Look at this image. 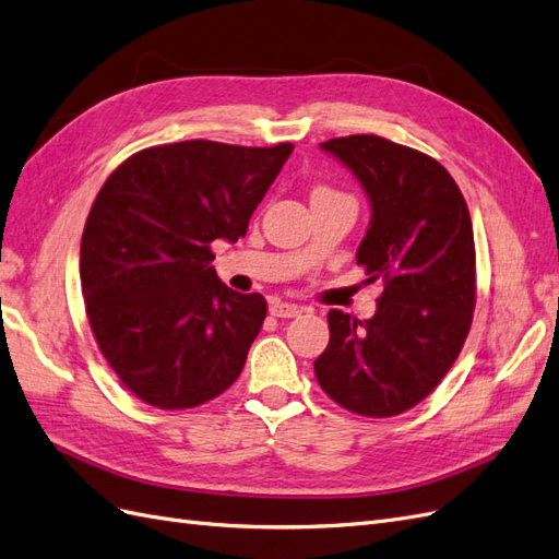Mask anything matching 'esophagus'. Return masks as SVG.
<instances>
[{"instance_id": "34e87169", "label": "esophagus", "mask_w": 559, "mask_h": 559, "mask_svg": "<svg viewBox=\"0 0 559 559\" xmlns=\"http://www.w3.org/2000/svg\"><path fill=\"white\" fill-rule=\"evenodd\" d=\"M304 309L297 304H287V301H281V299H274L272 306H269V313L276 316V318H295L299 316Z\"/></svg>"}]
</instances>
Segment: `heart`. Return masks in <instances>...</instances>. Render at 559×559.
<instances>
[{
  "instance_id": "b5f03b06",
  "label": "heart",
  "mask_w": 559,
  "mask_h": 559,
  "mask_svg": "<svg viewBox=\"0 0 559 559\" xmlns=\"http://www.w3.org/2000/svg\"><path fill=\"white\" fill-rule=\"evenodd\" d=\"M316 192H330V190H325V188H318Z\"/></svg>"
}]
</instances>
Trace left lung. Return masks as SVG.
Listing matches in <instances>:
<instances>
[{"label":"left lung","instance_id":"obj_1","mask_svg":"<svg viewBox=\"0 0 559 559\" xmlns=\"http://www.w3.org/2000/svg\"><path fill=\"white\" fill-rule=\"evenodd\" d=\"M320 148L362 186L371 218L357 264L381 278L376 313L359 322L332 309L330 344L313 362L320 388L369 418L423 402L457 359L476 304L472 215L437 159L376 134Z\"/></svg>","mask_w":559,"mask_h":559}]
</instances>
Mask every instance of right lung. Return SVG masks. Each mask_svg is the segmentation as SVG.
<instances>
[{"instance_id":"obj_1","label":"right lung","mask_w":559,"mask_h":559,"mask_svg":"<svg viewBox=\"0 0 559 559\" xmlns=\"http://www.w3.org/2000/svg\"><path fill=\"white\" fill-rule=\"evenodd\" d=\"M293 143L181 141L106 178L81 239V287L106 362L141 402L192 408L237 381L266 301L227 287L211 243L246 237Z\"/></svg>"}]
</instances>
